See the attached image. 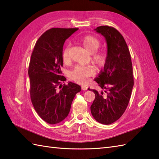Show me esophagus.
Returning <instances> with one entry per match:
<instances>
[{
	"label": "esophagus",
	"instance_id": "1",
	"mask_svg": "<svg viewBox=\"0 0 159 159\" xmlns=\"http://www.w3.org/2000/svg\"><path fill=\"white\" fill-rule=\"evenodd\" d=\"M87 88H88V87H87L86 85H82V86H81V89H82L83 91L87 90Z\"/></svg>",
	"mask_w": 159,
	"mask_h": 159
}]
</instances>
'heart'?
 Segmentation results:
<instances>
[{"instance_id": "1", "label": "heart", "mask_w": 159, "mask_h": 159, "mask_svg": "<svg viewBox=\"0 0 159 159\" xmlns=\"http://www.w3.org/2000/svg\"><path fill=\"white\" fill-rule=\"evenodd\" d=\"M81 42L84 48L90 53H92V60L93 63L98 66H102L105 63L106 56L102 52H96L99 48L100 42L96 38L92 35H87L81 39ZM62 59L64 63L69 61L68 48L66 47L62 52ZM94 74V70L91 66H76L70 72V78L74 81L79 84L86 83L88 78Z\"/></svg>"}]
</instances>
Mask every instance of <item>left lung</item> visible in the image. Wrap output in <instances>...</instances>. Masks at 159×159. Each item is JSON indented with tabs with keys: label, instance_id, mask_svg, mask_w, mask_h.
Wrapping results in <instances>:
<instances>
[{
	"label": "left lung",
	"instance_id": "obj_1",
	"mask_svg": "<svg viewBox=\"0 0 159 159\" xmlns=\"http://www.w3.org/2000/svg\"><path fill=\"white\" fill-rule=\"evenodd\" d=\"M94 31L105 38L107 55L103 70L94 79L104 90L92 89L96 97L91 113L98 122L107 125L117 121L126 109L134 85L133 66L129 49L117 29L100 26Z\"/></svg>",
	"mask_w": 159,
	"mask_h": 159
}]
</instances>
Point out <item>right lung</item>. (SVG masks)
<instances>
[{"instance_id": "obj_1", "label": "right lung", "mask_w": 159, "mask_h": 159, "mask_svg": "<svg viewBox=\"0 0 159 159\" xmlns=\"http://www.w3.org/2000/svg\"><path fill=\"white\" fill-rule=\"evenodd\" d=\"M78 29L52 28L37 41L29 67L30 95L36 112L50 124L62 121L70 113L71 104L81 87L61 76L62 52L66 40ZM60 87H58V86Z\"/></svg>"}]
</instances>
